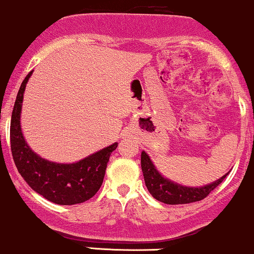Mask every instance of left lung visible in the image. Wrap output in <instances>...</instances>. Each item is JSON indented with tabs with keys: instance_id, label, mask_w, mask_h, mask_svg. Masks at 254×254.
I'll use <instances>...</instances> for the list:
<instances>
[{
	"instance_id": "obj_1",
	"label": "left lung",
	"mask_w": 254,
	"mask_h": 254,
	"mask_svg": "<svg viewBox=\"0 0 254 254\" xmlns=\"http://www.w3.org/2000/svg\"><path fill=\"white\" fill-rule=\"evenodd\" d=\"M141 170L148 191L154 198L166 204H187L201 201L207 197L217 186H220L228 175L226 174L220 180L202 188L183 187L164 178L157 171L150 157L145 152L141 153Z\"/></svg>"
}]
</instances>
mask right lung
<instances>
[{"label": "right lung", "mask_w": 254, "mask_h": 254, "mask_svg": "<svg viewBox=\"0 0 254 254\" xmlns=\"http://www.w3.org/2000/svg\"><path fill=\"white\" fill-rule=\"evenodd\" d=\"M31 74L32 71L23 79L11 113L10 148L15 165L27 184L49 201L62 205L83 203L100 190L118 142L73 164L52 163L35 154L25 141L20 126L23 92Z\"/></svg>", "instance_id": "1"}]
</instances>
